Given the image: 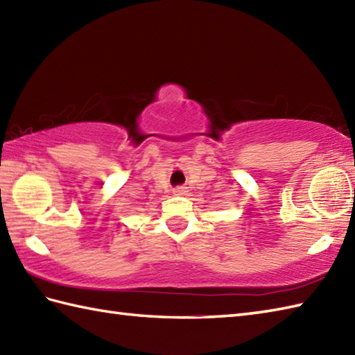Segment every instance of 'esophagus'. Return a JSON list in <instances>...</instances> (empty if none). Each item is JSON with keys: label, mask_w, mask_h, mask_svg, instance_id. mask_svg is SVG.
<instances>
[{"label": "esophagus", "mask_w": 355, "mask_h": 355, "mask_svg": "<svg viewBox=\"0 0 355 355\" xmlns=\"http://www.w3.org/2000/svg\"><path fill=\"white\" fill-rule=\"evenodd\" d=\"M172 192L175 193V195H184L187 191H186V187H183V186H178V187H175V189H173Z\"/></svg>", "instance_id": "1"}]
</instances>
